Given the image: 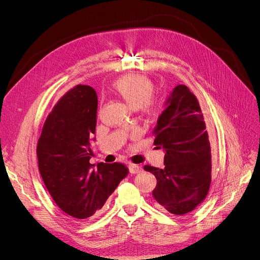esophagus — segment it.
I'll return each mask as SVG.
<instances>
[{"label":"esophagus","mask_w":260,"mask_h":260,"mask_svg":"<svg viewBox=\"0 0 260 260\" xmlns=\"http://www.w3.org/2000/svg\"><path fill=\"white\" fill-rule=\"evenodd\" d=\"M129 168H130V172L133 173V174H136V173H140L142 172L143 168L139 165H134V164H130L129 165Z\"/></svg>","instance_id":"1"}]
</instances>
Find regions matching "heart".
I'll list each match as a JSON object with an SVG mask.
<instances>
[{"label":"heart","mask_w":260,"mask_h":260,"mask_svg":"<svg viewBox=\"0 0 260 260\" xmlns=\"http://www.w3.org/2000/svg\"><path fill=\"white\" fill-rule=\"evenodd\" d=\"M117 92L134 109L151 106V98L154 92L153 83L143 74H128L114 82Z\"/></svg>","instance_id":"obj_1"}]
</instances>
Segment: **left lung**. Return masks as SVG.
<instances>
[{
  "label": "left lung",
  "instance_id": "left-lung-1",
  "mask_svg": "<svg viewBox=\"0 0 260 260\" xmlns=\"http://www.w3.org/2000/svg\"><path fill=\"white\" fill-rule=\"evenodd\" d=\"M154 145L165 152L162 169L145 166L156 177L155 205L184 215L204 201L211 185V147L201 106L185 85H177L165 103L154 129Z\"/></svg>",
  "mask_w": 260,
  "mask_h": 260
}]
</instances>
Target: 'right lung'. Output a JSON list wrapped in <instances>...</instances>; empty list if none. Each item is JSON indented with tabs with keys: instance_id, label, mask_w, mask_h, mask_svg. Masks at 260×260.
Wrapping results in <instances>:
<instances>
[{
	"instance_id": "right-lung-1",
	"label": "right lung",
	"mask_w": 260,
	"mask_h": 260,
	"mask_svg": "<svg viewBox=\"0 0 260 260\" xmlns=\"http://www.w3.org/2000/svg\"><path fill=\"white\" fill-rule=\"evenodd\" d=\"M95 90L78 85L60 99L46 119L38 142L39 170L58 208L76 219L103 208L128 168L120 162H89L96 126Z\"/></svg>"
}]
</instances>
